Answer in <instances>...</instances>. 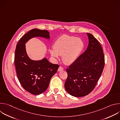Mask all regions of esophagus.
I'll return each mask as SVG.
<instances>
[{"label":"esophagus","instance_id":"1","mask_svg":"<svg viewBox=\"0 0 120 120\" xmlns=\"http://www.w3.org/2000/svg\"><path fill=\"white\" fill-rule=\"evenodd\" d=\"M63 70H64V68H63L62 67L60 66V67L58 68V72H60V71H63Z\"/></svg>","mask_w":120,"mask_h":120}]
</instances>
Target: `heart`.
Segmentation results:
<instances>
[{
    "instance_id": "1",
    "label": "heart",
    "mask_w": 120,
    "mask_h": 120,
    "mask_svg": "<svg viewBox=\"0 0 120 120\" xmlns=\"http://www.w3.org/2000/svg\"><path fill=\"white\" fill-rule=\"evenodd\" d=\"M54 49H50V55L55 59L62 56V60L66 64L74 63L79 56L84 47L82 40L74 36L63 35L54 43Z\"/></svg>"
}]
</instances>
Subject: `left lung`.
Segmentation results:
<instances>
[{
  "mask_svg": "<svg viewBox=\"0 0 120 120\" xmlns=\"http://www.w3.org/2000/svg\"><path fill=\"white\" fill-rule=\"evenodd\" d=\"M87 49L66 69L68 75L64 87L75 97L89 94L95 88L105 66V56L98 40L89 33Z\"/></svg>",
  "mask_w": 120,
  "mask_h": 120,
  "instance_id": "1",
  "label": "left lung"
}]
</instances>
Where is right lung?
<instances>
[{
	"mask_svg": "<svg viewBox=\"0 0 120 120\" xmlns=\"http://www.w3.org/2000/svg\"><path fill=\"white\" fill-rule=\"evenodd\" d=\"M49 34L46 30L31 29L21 38L16 46L14 62L17 76L24 89L34 95L40 94L47 89L59 66L49 62L46 58L38 61L31 60L26 54L25 44L35 37L49 39Z\"/></svg>",
	"mask_w": 120,
	"mask_h": 120,
	"instance_id": "add662e5",
	"label": "right lung"
}]
</instances>
